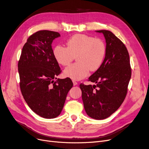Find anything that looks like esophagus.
<instances>
[{"mask_svg": "<svg viewBox=\"0 0 149 149\" xmlns=\"http://www.w3.org/2000/svg\"><path fill=\"white\" fill-rule=\"evenodd\" d=\"M73 83L74 86H76V85L78 84V83L76 82V81H73Z\"/></svg>", "mask_w": 149, "mask_h": 149, "instance_id": "1", "label": "esophagus"}]
</instances>
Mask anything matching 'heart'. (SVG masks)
<instances>
[{
    "mask_svg": "<svg viewBox=\"0 0 149 149\" xmlns=\"http://www.w3.org/2000/svg\"><path fill=\"white\" fill-rule=\"evenodd\" d=\"M67 48L60 45L53 49V54L58 64L66 66L73 60L77 63L66 67L63 71L65 77L80 80L101 67L106 55V45L102 40L83 34H77L66 42Z\"/></svg>",
    "mask_w": 149,
    "mask_h": 149,
    "instance_id": "obj_1",
    "label": "heart"
}]
</instances>
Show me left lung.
Here are the masks:
<instances>
[{
  "label": "left lung",
  "instance_id": "obj_1",
  "mask_svg": "<svg viewBox=\"0 0 149 149\" xmlns=\"http://www.w3.org/2000/svg\"><path fill=\"white\" fill-rule=\"evenodd\" d=\"M96 31L102 33L106 40L104 60L100 68L89 78V81L96 85L81 84L79 87L88 116L102 120L113 114L123 102L131 77V68L124 44L109 30Z\"/></svg>",
  "mask_w": 149,
  "mask_h": 149
}]
</instances>
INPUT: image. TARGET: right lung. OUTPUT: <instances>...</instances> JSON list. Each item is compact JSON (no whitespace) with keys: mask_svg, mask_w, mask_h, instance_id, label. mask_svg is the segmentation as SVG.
<instances>
[{"mask_svg":"<svg viewBox=\"0 0 149 149\" xmlns=\"http://www.w3.org/2000/svg\"><path fill=\"white\" fill-rule=\"evenodd\" d=\"M59 37V33L49 30L31 35L22 48L18 63L25 101L35 113L46 119L60 114L68 93L73 86L68 78H56L61 70L53 56L52 44Z\"/></svg>","mask_w":149,"mask_h":149,"instance_id":"add662e5","label":"right lung"}]
</instances>
